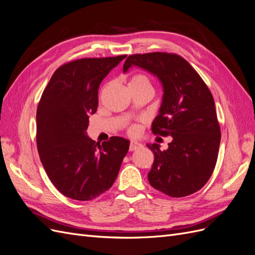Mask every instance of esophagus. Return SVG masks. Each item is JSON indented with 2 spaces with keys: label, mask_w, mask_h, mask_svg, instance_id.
<instances>
[{
  "label": "esophagus",
  "mask_w": 255,
  "mask_h": 255,
  "mask_svg": "<svg viewBox=\"0 0 255 255\" xmlns=\"http://www.w3.org/2000/svg\"><path fill=\"white\" fill-rule=\"evenodd\" d=\"M141 146V143L140 142H138V141H132L130 142V144H129V151H135L136 149H138V148H140Z\"/></svg>",
  "instance_id": "esophagus-1"
}]
</instances>
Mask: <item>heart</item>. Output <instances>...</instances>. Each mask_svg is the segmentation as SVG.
Here are the masks:
<instances>
[{
    "instance_id": "1",
    "label": "heart",
    "mask_w": 255,
    "mask_h": 255,
    "mask_svg": "<svg viewBox=\"0 0 255 255\" xmlns=\"http://www.w3.org/2000/svg\"><path fill=\"white\" fill-rule=\"evenodd\" d=\"M128 86L130 87H151V83L150 80L148 79V76H145L143 74H136L132 76V79L128 82ZM139 132V127L138 126H132L128 128V133L130 135H136Z\"/></svg>"
}]
</instances>
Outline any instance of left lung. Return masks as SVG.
<instances>
[{
  "label": "left lung",
  "instance_id": "8db88e82",
  "mask_svg": "<svg viewBox=\"0 0 255 255\" xmlns=\"http://www.w3.org/2000/svg\"><path fill=\"white\" fill-rule=\"evenodd\" d=\"M132 67L143 69L160 82L163 101L152 132L172 137L164 151L157 143L146 144L154 154L148 174L151 186L173 198L194 194L210 180L218 157L221 135L211 91L176 54H135L127 58L123 72Z\"/></svg>",
  "mask_w": 255,
  "mask_h": 255
}]
</instances>
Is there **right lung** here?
Masks as SVG:
<instances>
[{
    "label": "right lung",
    "mask_w": 255,
    "mask_h": 255,
    "mask_svg": "<svg viewBox=\"0 0 255 255\" xmlns=\"http://www.w3.org/2000/svg\"><path fill=\"white\" fill-rule=\"evenodd\" d=\"M127 55L82 58L54 72L37 107V148L49 179L61 194L89 201L117 179L129 141L87 136L89 116L98 109L100 84Z\"/></svg>",
    "instance_id": "1"
}]
</instances>
